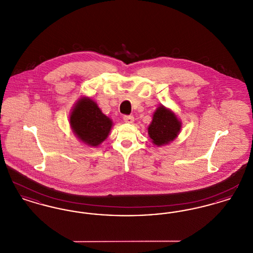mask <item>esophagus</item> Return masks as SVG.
Listing matches in <instances>:
<instances>
[{
    "label": "esophagus",
    "mask_w": 253,
    "mask_h": 253,
    "mask_svg": "<svg viewBox=\"0 0 253 253\" xmlns=\"http://www.w3.org/2000/svg\"><path fill=\"white\" fill-rule=\"evenodd\" d=\"M123 121H125L126 123H132V121H133V117L131 116V115H125L123 117Z\"/></svg>",
    "instance_id": "obj_1"
}]
</instances>
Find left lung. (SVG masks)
Instances as JSON below:
<instances>
[{"label":"left lung","instance_id":"left-lung-1","mask_svg":"<svg viewBox=\"0 0 253 253\" xmlns=\"http://www.w3.org/2000/svg\"><path fill=\"white\" fill-rule=\"evenodd\" d=\"M180 121L168 109L160 106L154 114L153 121L148 128L153 143L161 146L172 141L180 131Z\"/></svg>","mask_w":253,"mask_h":253}]
</instances>
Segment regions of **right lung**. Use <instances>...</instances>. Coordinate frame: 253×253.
<instances>
[{
    "instance_id": "right-lung-1",
    "label": "right lung",
    "mask_w": 253,
    "mask_h": 253,
    "mask_svg": "<svg viewBox=\"0 0 253 253\" xmlns=\"http://www.w3.org/2000/svg\"><path fill=\"white\" fill-rule=\"evenodd\" d=\"M73 132L86 144L97 146L108 136L112 121L88 97L78 101L70 116Z\"/></svg>"
}]
</instances>
